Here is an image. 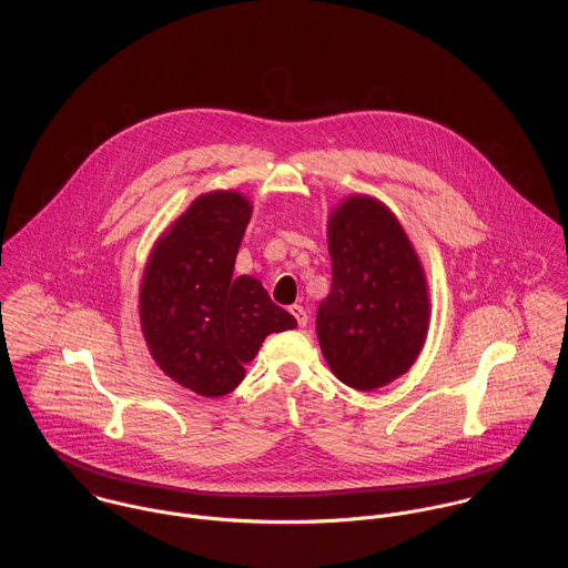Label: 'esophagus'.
Listing matches in <instances>:
<instances>
[{"label":"esophagus","mask_w":568,"mask_h":568,"mask_svg":"<svg viewBox=\"0 0 568 568\" xmlns=\"http://www.w3.org/2000/svg\"><path fill=\"white\" fill-rule=\"evenodd\" d=\"M291 315L295 317V322H297V325L300 327H304V325L308 324V313L302 308V306H291Z\"/></svg>","instance_id":"1"}]
</instances>
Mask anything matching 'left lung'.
Here are the masks:
<instances>
[{
    "instance_id": "obj_1",
    "label": "left lung",
    "mask_w": 568,
    "mask_h": 568,
    "mask_svg": "<svg viewBox=\"0 0 568 568\" xmlns=\"http://www.w3.org/2000/svg\"><path fill=\"white\" fill-rule=\"evenodd\" d=\"M329 295L317 336L332 374L352 389L389 385L415 363L430 317L422 262L378 199L354 194L327 219Z\"/></svg>"
}]
</instances>
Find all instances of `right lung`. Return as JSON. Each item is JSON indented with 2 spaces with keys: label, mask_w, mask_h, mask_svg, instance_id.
Instances as JSON below:
<instances>
[{
  "label": "right lung",
  "mask_w": 568,
  "mask_h": 568,
  "mask_svg": "<svg viewBox=\"0 0 568 568\" xmlns=\"http://www.w3.org/2000/svg\"><path fill=\"white\" fill-rule=\"evenodd\" d=\"M248 219L241 192L201 194L155 243L142 277L140 322L151 356L203 398L234 392L262 341L297 325L255 277H234Z\"/></svg>",
  "instance_id": "obj_1"
}]
</instances>
